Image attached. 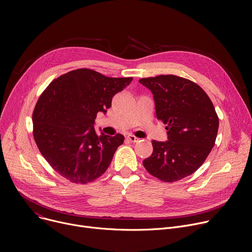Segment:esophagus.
Wrapping results in <instances>:
<instances>
[{"label": "esophagus", "mask_w": 252, "mask_h": 252, "mask_svg": "<svg viewBox=\"0 0 252 252\" xmlns=\"http://www.w3.org/2000/svg\"><path fill=\"white\" fill-rule=\"evenodd\" d=\"M126 138H127V140L130 141L131 143H136V142H138V140H139V138H137V137L134 136V135H127Z\"/></svg>", "instance_id": "34e87169"}]
</instances>
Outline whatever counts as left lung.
Instances as JSON below:
<instances>
[{"instance_id":"1","label":"left lung","mask_w":252,"mask_h":252,"mask_svg":"<svg viewBox=\"0 0 252 252\" xmlns=\"http://www.w3.org/2000/svg\"><path fill=\"white\" fill-rule=\"evenodd\" d=\"M153 94L157 118L166 125L168 141L153 140V152L143 161L150 175L165 183L186 178L199 168L215 146L219 116L197 84L167 74L139 81Z\"/></svg>"}]
</instances>
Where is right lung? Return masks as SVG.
I'll use <instances>...</instances> for the list:
<instances>
[{
    "mask_svg": "<svg viewBox=\"0 0 252 252\" xmlns=\"http://www.w3.org/2000/svg\"><path fill=\"white\" fill-rule=\"evenodd\" d=\"M131 81L79 68L55 78L42 93L32 112L33 138L60 176L87 184L108 168L125 137L98 135L93 125L97 113H106L112 97Z\"/></svg>",
    "mask_w": 252,
    "mask_h": 252,
    "instance_id": "1",
    "label": "right lung"
}]
</instances>
